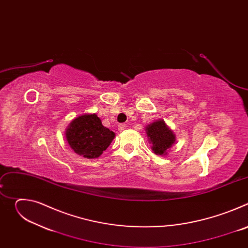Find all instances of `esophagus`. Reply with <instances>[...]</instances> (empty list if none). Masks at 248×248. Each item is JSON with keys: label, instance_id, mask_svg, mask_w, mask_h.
<instances>
[{"label": "esophagus", "instance_id": "esophagus-1", "mask_svg": "<svg viewBox=\"0 0 248 248\" xmlns=\"http://www.w3.org/2000/svg\"><path fill=\"white\" fill-rule=\"evenodd\" d=\"M126 128V124H120L119 125H118V129L120 130V131H123V130H124Z\"/></svg>", "mask_w": 248, "mask_h": 248}]
</instances>
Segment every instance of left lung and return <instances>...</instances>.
Here are the masks:
<instances>
[{
	"instance_id": "1",
	"label": "left lung",
	"mask_w": 248,
	"mask_h": 248,
	"mask_svg": "<svg viewBox=\"0 0 248 248\" xmlns=\"http://www.w3.org/2000/svg\"><path fill=\"white\" fill-rule=\"evenodd\" d=\"M145 130L153 152L160 156L167 155L170 148L175 142L173 131L163 120H158L147 124Z\"/></svg>"
}]
</instances>
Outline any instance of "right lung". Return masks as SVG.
<instances>
[{"instance_id": "1", "label": "right lung", "mask_w": 248, "mask_h": 248, "mask_svg": "<svg viewBox=\"0 0 248 248\" xmlns=\"http://www.w3.org/2000/svg\"><path fill=\"white\" fill-rule=\"evenodd\" d=\"M115 136V132L105 127L96 114H84L74 119L65 129L69 147L87 159L100 157Z\"/></svg>"}]
</instances>
